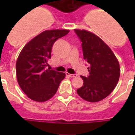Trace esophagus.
<instances>
[{
	"label": "esophagus",
	"mask_w": 135,
	"mask_h": 135,
	"mask_svg": "<svg viewBox=\"0 0 135 135\" xmlns=\"http://www.w3.org/2000/svg\"><path fill=\"white\" fill-rule=\"evenodd\" d=\"M66 74L67 76H70V77H71V78L76 77V76H77V74H69V73H66Z\"/></svg>",
	"instance_id": "34e87169"
}]
</instances>
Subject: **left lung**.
I'll use <instances>...</instances> for the list:
<instances>
[{
  "instance_id": "8db88e82",
  "label": "left lung",
  "mask_w": 135,
  "mask_h": 135,
  "mask_svg": "<svg viewBox=\"0 0 135 135\" xmlns=\"http://www.w3.org/2000/svg\"><path fill=\"white\" fill-rule=\"evenodd\" d=\"M81 42L84 59L89 65V76H81L84 84L77 89L87 101H100L111 93L120 75L119 65L111 49L99 36L85 30L74 29Z\"/></svg>"
}]
</instances>
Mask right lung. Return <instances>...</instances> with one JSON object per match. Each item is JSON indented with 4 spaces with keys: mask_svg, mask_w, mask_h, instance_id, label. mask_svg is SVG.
I'll return each instance as SVG.
<instances>
[{
    "mask_svg": "<svg viewBox=\"0 0 135 135\" xmlns=\"http://www.w3.org/2000/svg\"><path fill=\"white\" fill-rule=\"evenodd\" d=\"M69 30L45 31L24 46L16 62V76L20 88L28 98L37 102L51 99L65 74L46 69L52 46Z\"/></svg>",
    "mask_w": 135,
    "mask_h": 135,
    "instance_id": "right-lung-1",
    "label": "right lung"
}]
</instances>
